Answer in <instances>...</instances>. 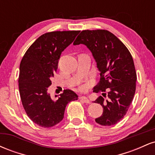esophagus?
I'll list each match as a JSON object with an SVG mask.
<instances>
[{"mask_svg": "<svg viewBox=\"0 0 155 155\" xmlns=\"http://www.w3.org/2000/svg\"><path fill=\"white\" fill-rule=\"evenodd\" d=\"M79 99L81 101H82L83 102H84L85 104H90V101L89 100L88 97H85V96H82V97H80Z\"/></svg>", "mask_w": 155, "mask_h": 155, "instance_id": "1", "label": "esophagus"}]
</instances>
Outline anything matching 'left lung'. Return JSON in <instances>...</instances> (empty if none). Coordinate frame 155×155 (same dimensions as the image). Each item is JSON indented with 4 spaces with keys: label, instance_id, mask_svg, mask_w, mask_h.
I'll return each mask as SVG.
<instances>
[{
    "label": "left lung",
    "instance_id": "1",
    "mask_svg": "<svg viewBox=\"0 0 155 155\" xmlns=\"http://www.w3.org/2000/svg\"><path fill=\"white\" fill-rule=\"evenodd\" d=\"M79 44H84L91 51L100 71V81L93 92L109 90L107 100L99 96L94 101L104 108L95 122L101 125H114L126 114L136 92L137 76L132 55L120 39L105 30L81 31L74 43Z\"/></svg>",
    "mask_w": 155,
    "mask_h": 155
}]
</instances>
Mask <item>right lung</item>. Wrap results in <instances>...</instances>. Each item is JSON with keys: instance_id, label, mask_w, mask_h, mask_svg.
<instances>
[{"instance_id": "right-lung-1", "label": "right lung", "mask_w": 155, "mask_h": 155, "mask_svg": "<svg viewBox=\"0 0 155 155\" xmlns=\"http://www.w3.org/2000/svg\"><path fill=\"white\" fill-rule=\"evenodd\" d=\"M79 31H54L41 35L23 56L19 65V89L23 107L29 118L41 127H50L63 120L67 104L78 100L71 90L55 95L48 92L62 52Z\"/></svg>"}]
</instances>
